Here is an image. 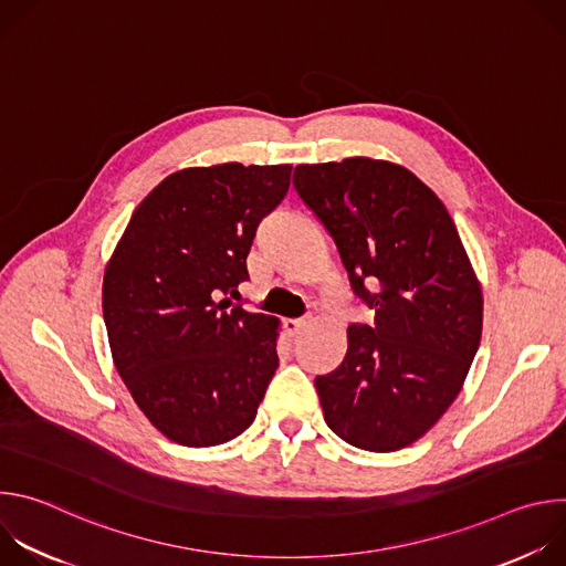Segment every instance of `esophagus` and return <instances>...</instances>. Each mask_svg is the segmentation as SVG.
I'll return each instance as SVG.
<instances>
[{
  "label": "esophagus",
  "mask_w": 566,
  "mask_h": 566,
  "mask_svg": "<svg viewBox=\"0 0 566 566\" xmlns=\"http://www.w3.org/2000/svg\"><path fill=\"white\" fill-rule=\"evenodd\" d=\"M284 327H286L289 334L295 336L306 327V319L304 317H289V319H284Z\"/></svg>",
  "instance_id": "esophagus-1"
}]
</instances>
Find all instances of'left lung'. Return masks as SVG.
I'll return each instance as SVG.
<instances>
[{
    "label": "left lung",
    "instance_id": "obj_1",
    "mask_svg": "<svg viewBox=\"0 0 566 566\" xmlns=\"http://www.w3.org/2000/svg\"><path fill=\"white\" fill-rule=\"evenodd\" d=\"M293 186L376 313L374 325H349L340 367L315 376L325 421L363 450L406 448L452 406L481 340V286L454 221L387 160L297 166Z\"/></svg>",
    "mask_w": 566,
    "mask_h": 566
}]
</instances>
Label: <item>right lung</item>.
<instances>
[{
	"mask_svg": "<svg viewBox=\"0 0 566 566\" xmlns=\"http://www.w3.org/2000/svg\"><path fill=\"white\" fill-rule=\"evenodd\" d=\"M291 166L221 164L160 181L134 210L103 280L112 356L168 439L208 448L244 432L280 365L277 317L232 304L260 221Z\"/></svg>",
	"mask_w": 566,
	"mask_h": 566,
	"instance_id": "add662e5",
	"label": "right lung"
}]
</instances>
